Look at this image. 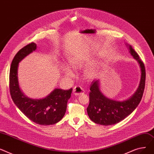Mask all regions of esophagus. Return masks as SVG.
<instances>
[{
  "instance_id": "obj_1",
  "label": "esophagus",
  "mask_w": 154,
  "mask_h": 154,
  "mask_svg": "<svg viewBox=\"0 0 154 154\" xmlns=\"http://www.w3.org/2000/svg\"><path fill=\"white\" fill-rule=\"evenodd\" d=\"M85 93L84 89L81 88L80 86H76L73 90V93L75 96H78Z\"/></svg>"
}]
</instances>
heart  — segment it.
<instances>
[{
	"label": "heart",
	"mask_w": 154,
	"mask_h": 154,
	"mask_svg": "<svg viewBox=\"0 0 154 154\" xmlns=\"http://www.w3.org/2000/svg\"><path fill=\"white\" fill-rule=\"evenodd\" d=\"M85 63V61L81 58H74L71 60L70 66L74 69H78L82 67ZM98 72V66L97 65H93L86 68L85 71V76L88 79L94 78ZM63 73L67 77H72L73 76V73L69 68L65 67L63 69Z\"/></svg>",
	"instance_id": "b5f03b06"
}]
</instances>
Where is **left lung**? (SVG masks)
Here are the masks:
<instances>
[{"label": "left lung", "mask_w": 154, "mask_h": 154, "mask_svg": "<svg viewBox=\"0 0 154 154\" xmlns=\"http://www.w3.org/2000/svg\"><path fill=\"white\" fill-rule=\"evenodd\" d=\"M129 53L138 62L140 71L139 85L135 93L124 101H116L106 97L99 88V80L93 81L89 93V104L87 108L89 117L96 124L110 125L118 123L130 115L140 103L145 88L146 69L138 54L129 45L126 44Z\"/></svg>", "instance_id": "left-lung-1"}]
</instances>
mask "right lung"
<instances>
[{"instance_id": "1", "label": "right lung", "mask_w": 154, "mask_h": 154, "mask_svg": "<svg viewBox=\"0 0 154 154\" xmlns=\"http://www.w3.org/2000/svg\"><path fill=\"white\" fill-rule=\"evenodd\" d=\"M36 49L37 45L31 43L18 51L14 58L9 76L11 95L17 107L32 121L43 125L55 124L65 116L73 89L56 88L40 99L29 98L22 93L18 79L19 63Z\"/></svg>"}]
</instances>
